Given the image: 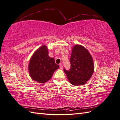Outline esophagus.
Listing matches in <instances>:
<instances>
[{"mask_svg": "<svg viewBox=\"0 0 120 120\" xmlns=\"http://www.w3.org/2000/svg\"><path fill=\"white\" fill-rule=\"evenodd\" d=\"M59 67H60V68L61 69H62L63 68V65L62 64H59Z\"/></svg>", "mask_w": 120, "mask_h": 120, "instance_id": "1", "label": "esophagus"}]
</instances>
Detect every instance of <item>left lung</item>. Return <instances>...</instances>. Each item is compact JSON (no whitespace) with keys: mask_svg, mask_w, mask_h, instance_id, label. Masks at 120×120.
<instances>
[{"mask_svg":"<svg viewBox=\"0 0 120 120\" xmlns=\"http://www.w3.org/2000/svg\"><path fill=\"white\" fill-rule=\"evenodd\" d=\"M71 68L63 70L71 84L84 85L90 79L94 71L91 56L87 49L81 45H76L72 49L70 58Z\"/></svg>","mask_w":120,"mask_h":120,"instance_id":"1","label":"left lung"}]
</instances>
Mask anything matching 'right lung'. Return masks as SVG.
I'll return each instance as SVG.
<instances>
[{"mask_svg": "<svg viewBox=\"0 0 120 120\" xmlns=\"http://www.w3.org/2000/svg\"><path fill=\"white\" fill-rule=\"evenodd\" d=\"M59 65L55 63L53 58L49 56L48 49L43 45L36 51L30 58L29 71L31 78L40 83L51 79Z\"/></svg>", "mask_w": 120, "mask_h": 120, "instance_id": "add662e5", "label": "right lung"}]
</instances>
